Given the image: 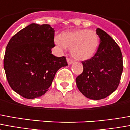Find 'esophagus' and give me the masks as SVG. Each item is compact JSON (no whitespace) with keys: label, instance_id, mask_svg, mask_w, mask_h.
Listing matches in <instances>:
<instances>
[{"label":"esophagus","instance_id":"esophagus-1","mask_svg":"<svg viewBox=\"0 0 130 130\" xmlns=\"http://www.w3.org/2000/svg\"><path fill=\"white\" fill-rule=\"evenodd\" d=\"M67 62H68V65H71V64H72L73 62H74V60L71 59L70 58H67Z\"/></svg>","mask_w":130,"mask_h":130}]
</instances>
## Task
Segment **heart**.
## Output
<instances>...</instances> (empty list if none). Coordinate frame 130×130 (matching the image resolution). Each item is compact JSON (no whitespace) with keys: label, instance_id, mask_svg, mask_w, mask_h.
Here are the masks:
<instances>
[{"label":"heart","instance_id":"obj_1","mask_svg":"<svg viewBox=\"0 0 130 130\" xmlns=\"http://www.w3.org/2000/svg\"><path fill=\"white\" fill-rule=\"evenodd\" d=\"M55 43L62 50L71 48V54L76 59L85 60L92 57L96 52L99 37L94 30L74 29L56 36Z\"/></svg>","mask_w":130,"mask_h":130}]
</instances>
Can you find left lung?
I'll return each mask as SVG.
<instances>
[{"mask_svg": "<svg viewBox=\"0 0 130 130\" xmlns=\"http://www.w3.org/2000/svg\"><path fill=\"white\" fill-rule=\"evenodd\" d=\"M101 39L95 55L83 61V71L76 78L80 92L90 99H105L117 89L123 70L121 51L113 38L98 28Z\"/></svg>", "mask_w": 130, "mask_h": 130, "instance_id": "8db88e82", "label": "left lung"}]
</instances>
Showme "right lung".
I'll return each mask as SVG.
<instances>
[{
    "label": "right lung",
    "instance_id": "1",
    "mask_svg": "<svg viewBox=\"0 0 130 130\" xmlns=\"http://www.w3.org/2000/svg\"><path fill=\"white\" fill-rule=\"evenodd\" d=\"M54 31L50 25L32 23L13 36L7 45L3 65L14 91L31 99L47 92L58 70L67 66L65 56L52 54Z\"/></svg>",
    "mask_w": 130,
    "mask_h": 130
}]
</instances>
